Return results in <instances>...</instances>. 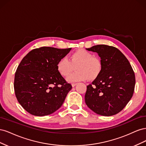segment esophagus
Returning a JSON list of instances; mask_svg holds the SVG:
<instances>
[{
  "label": "esophagus",
  "mask_w": 146,
  "mask_h": 146,
  "mask_svg": "<svg viewBox=\"0 0 146 146\" xmlns=\"http://www.w3.org/2000/svg\"><path fill=\"white\" fill-rule=\"evenodd\" d=\"M77 85V83H72V87H74V86H76Z\"/></svg>",
  "instance_id": "esophagus-1"
}]
</instances>
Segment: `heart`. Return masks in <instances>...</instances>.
<instances>
[{
    "mask_svg": "<svg viewBox=\"0 0 146 146\" xmlns=\"http://www.w3.org/2000/svg\"><path fill=\"white\" fill-rule=\"evenodd\" d=\"M58 72L66 76L76 68V72L70 74L66 78L68 82L73 83L94 80L100 73L102 64L100 59L94 57L91 52L84 49L78 50L70 55L69 60L63 57L56 65Z\"/></svg>",
    "mask_w": 146,
    "mask_h": 146,
    "instance_id": "heart-1",
    "label": "heart"
}]
</instances>
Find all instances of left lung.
I'll use <instances>...</instances> for the list:
<instances>
[{"label":"left lung","instance_id":"obj_1","mask_svg":"<svg viewBox=\"0 0 146 146\" xmlns=\"http://www.w3.org/2000/svg\"><path fill=\"white\" fill-rule=\"evenodd\" d=\"M86 49L98 53L102 68L92 84L87 86L85 103L96 114L114 115L123 110L133 96V70L125 55L116 47L100 44Z\"/></svg>","mask_w":146,"mask_h":146}]
</instances>
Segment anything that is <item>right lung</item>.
Here are the masks:
<instances>
[{
	"mask_svg": "<svg viewBox=\"0 0 146 146\" xmlns=\"http://www.w3.org/2000/svg\"><path fill=\"white\" fill-rule=\"evenodd\" d=\"M71 49L42 47L31 50L21 61L15 76V95L31 114L48 115L63 105L72 86L58 72L56 65Z\"/></svg>",
	"mask_w": 146,
	"mask_h": 146,
	"instance_id": "add662e5",
	"label": "right lung"
}]
</instances>
